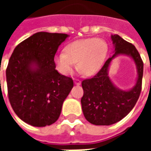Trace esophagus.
<instances>
[{"label": "esophagus", "instance_id": "34e87169", "mask_svg": "<svg viewBox=\"0 0 151 151\" xmlns=\"http://www.w3.org/2000/svg\"><path fill=\"white\" fill-rule=\"evenodd\" d=\"M73 81H74V83H75V85H77V86L81 85V81H80L79 79L75 78L74 80H73Z\"/></svg>", "mask_w": 151, "mask_h": 151}]
</instances>
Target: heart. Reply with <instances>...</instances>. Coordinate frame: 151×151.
<instances>
[{"instance_id":"1","label":"heart","mask_w":151,"mask_h":151,"mask_svg":"<svg viewBox=\"0 0 151 151\" xmlns=\"http://www.w3.org/2000/svg\"><path fill=\"white\" fill-rule=\"evenodd\" d=\"M108 52V43L102 39L77 40L67 45L65 52L56 53L54 62L64 75L71 74L78 63V69L82 74L92 76L101 69Z\"/></svg>"}]
</instances>
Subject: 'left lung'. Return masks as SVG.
<instances>
[{
    "label": "left lung",
    "instance_id": "1",
    "mask_svg": "<svg viewBox=\"0 0 151 151\" xmlns=\"http://www.w3.org/2000/svg\"><path fill=\"white\" fill-rule=\"evenodd\" d=\"M111 38L115 48L114 55L106 60L96 75L82 82L84 92L81 99L82 111L86 120L95 125H111L122 120L135 106L142 91L143 62L139 52L134 45L118 35H113ZM119 55L129 56L136 65L138 79L129 91L117 88L108 76L111 60Z\"/></svg>",
    "mask_w": 151,
    "mask_h": 151
}]
</instances>
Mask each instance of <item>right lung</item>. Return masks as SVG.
I'll return each instance as SVG.
<instances>
[{
    "instance_id": "right-lung-1",
    "label": "right lung",
    "mask_w": 151,
    "mask_h": 151,
    "mask_svg": "<svg viewBox=\"0 0 151 151\" xmlns=\"http://www.w3.org/2000/svg\"><path fill=\"white\" fill-rule=\"evenodd\" d=\"M67 34L38 32L14 50L6 69L8 96L22 120L44 127L58 120L73 79L56 69L54 56Z\"/></svg>"
}]
</instances>
